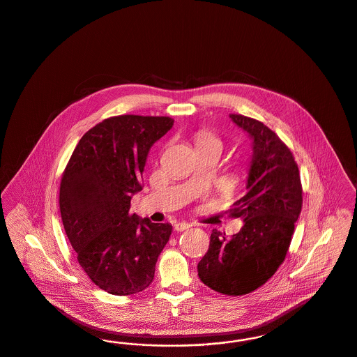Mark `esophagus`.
I'll list each match as a JSON object with an SVG mask.
<instances>
[{
    "label": "esophagus",
    "mask_w": 357,
    "mask_h": 357,
    "mask_svg": "<svg viewBox=\"0 0 357 357\" xmlns=\"http://www.w3.org/2000/svg\"><path fill=\"white\" fill-rule=\"evenodd\" d=\"M188 227H191V225L187 223V222H178V223L174 225V229H175L176 231H185Z\"/></svg>",
    "instance_id": "obj_1"
}]
</instances>
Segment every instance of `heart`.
Returning a JSON list of instances; mask_svg holds the SVG:
<instances>
[{"instance_id": "b5f03b06", "label": "heart", "mask_w": 357, "mask_h": 357, "mask_svg": "<svg viewBox=\"0 0 357 357\" xmlns=\"http://www.w3.org/2000/svg\"><path fill=\"white\" fill-rule=\"evenodd\" d=\"M195 143H197V149L207 147V146H214V147H218L220 150L222 149V143L220 142V139H217L215 136L210 135L207 132H201L199 135L197 136Z\"/></svg>"}]
</instances>
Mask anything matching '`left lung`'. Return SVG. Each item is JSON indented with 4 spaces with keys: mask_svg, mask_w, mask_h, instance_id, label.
Masks as SVG:
<instances>
[{
    "mask_svg": "<svg viewBox=\"0 0 357 357\" xmlns=\"http://www.w3.org/2000/svg\"><path fill=\"white\" fill-rule=\"evenodd\" d=\"M229 116L252 139L246 194L230 210L243 226L231 238L213 230L198 275L218 293L242 296L262 287L284 262L301 213L303 187L293 153L275 132L258 120Z\"/></svg>",
    "mask_w": 357,
    "mask_h": 357,
    "instance_id": "8db88e82",
    "label": "left lung"
}]
</instances>
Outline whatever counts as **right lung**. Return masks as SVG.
I'll list each match as a JSON object with an SVG mask.
<instances>
[{
	"label": "right lung",
	"instance_id": "right-lung-1",
	"mask_svg": "<svg viewBox=\"0 0 357 357\" xmlns=\"http://www.w3.org/2000/svg\"><path fill=\"white\" fill-rule=\"evenodd\" d=\"M167 116L102 120L77 143L60 185V213L86 275L115 296L135 294L153 280L172 226L130 214L131 198L153 143L170 131Z\"/></svg>",
	"mask_w": 357,
	"mask_h": 357
}]
</instances>
